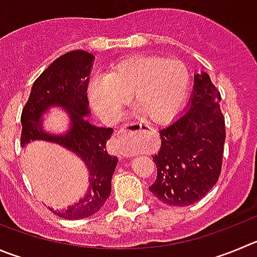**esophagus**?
Returning <instances> with one entry per match:
<instances>
[{"label":"esophagus","mask_w":257,"mask_h":257,"mask_svg":"<svg viewBox=\"0 0 257 257\" xmlns=\"http://www.w3.org/2000/svg\"><path fill=\"white\" fill-rule=\"evenodd\" d=\"M151 129H150V126H147V125H142V124H140V132H150Z\"/></svg>","instance_id":"1"}]
</instances>
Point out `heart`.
<instances>
[{
	"mask_svg": "<svg viewBox=\"0 0 257 257\" xmlns=\"http://www.w3.org/2000/svg\"><path fill=\"white\" fill-rule=\"evenodd\" d=\"M190 86V74L179 59L134 56L117 62L106 77H93L87 95L100 117L115 121L129 96L146 120L162 123L183 107Z\"/></svg>",
	"mask_w": 257,
	"mask_h": 257,
	"instance_id": "obj_1",
	"label": "heart"
}]
</instances>
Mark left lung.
Returning <instances> with one entry per match:
<instances>
[{
	"mask_svg": "<svg viewBox=\"0 0 257 257\" xmlns=\"http://www.w3.org/2000/svg\"><path fill=\"white\" fill-rule=\"evenodd\" d=\"M219 101L209 76L195 74L186 111L160 129L161 148L152 156L157 177L150 190L165 204H194L218 181L226 141Z\"/></svg>",
	"mask_w": 257,
	"mask_h": 257,
	"instance_id": "8db88e82",
	"label": "left lung"
}]
</instances>
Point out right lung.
<instances>
[{
    "label": "right lung",
    "mask_w": 257,
    "mask_h": 257,
    "mask_svg": "<svg viewBox=\"0 0 257 257\" xmlns=\"http://www.w3.org/2000/svg\"><path fill=\"white\" fill-rule=\"evenodd\" d=\"M95 57L85 50H72L53 62L31 87L21 112V147L33 141L57 143L85 162L88 170L86 195L67 209L53 210L64 219H83L101 209L111 193V177L116 156L106 151V142L114 129L92 125L87 86ZM52 106L63 107L70 115V129L63 135L48 134L42 129V114Z\"/></svg>",
    "instance_id": "add662e5"
}]
</instances>
